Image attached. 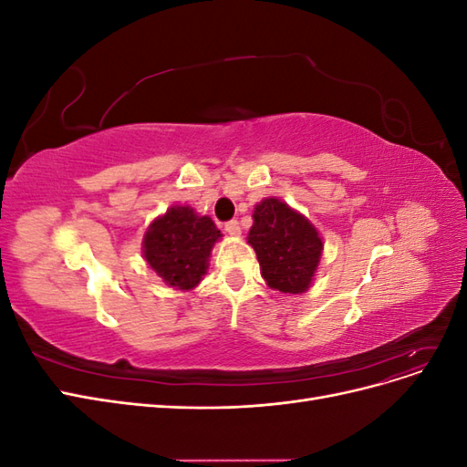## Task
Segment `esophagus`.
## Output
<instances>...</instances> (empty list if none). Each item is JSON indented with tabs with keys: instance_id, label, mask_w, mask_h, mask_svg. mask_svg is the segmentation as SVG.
Wrapping results in <instances>:
<instances>
[{
	"instance_id": "obj_1",
	"label": "esophagus",
	"mask_w": 467,
	"mask_h": 467,
	"mask_svg": "<svg viewBox=\"0 0 467 467\" xmlns=\"http://www.w3.org/2000/svg\"><path fill=\"white\" fill-rule=\"evenodd\" d=\"M223 230L228 232L230 235H234V237H237L239 234H242V228H239V223L235 222V220H230V222H225L223 223Z\"/></svg>"
}]
</instances>
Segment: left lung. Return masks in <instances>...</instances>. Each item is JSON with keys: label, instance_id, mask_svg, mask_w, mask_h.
<instances>
[{"label": "left lung", "instance_id": "1", "mask_svg": "<svg viewBox=\"0 0 467 467\" xmlns=\"http://www.w3.org/2000/svg\"><path fill=\"white\" fill-rule=\"evenodd\" d=\"M247 244L255 249L261 275L273 290L304 294L316 276L323 242L316 225L278 199L253 210Z\"/></svg>", "mask_w": 467, "mask_h": 467}]
</instances>
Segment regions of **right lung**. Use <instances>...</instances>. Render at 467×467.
I'll return each mask as SVG.
<instances>
[{
    "instance_id": "right-lung-1",
    "label": "right lung",
    "mask_w": 467,
    "mask_h": 467,
    "mask_svg": "<svg viewBox=\"0 0 467 467\" xmlns=\"http://www.w3.org/2000/svg\"><path fill=\"white\" fill-rule=\"evenodd\" d=\"M222 237L216 223L191 206H171L144 234V259L167 286L192 290L208 271V259Z\"/></svg>"
}]
</instances>
